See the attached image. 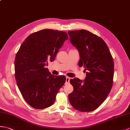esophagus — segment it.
<instances>
[{
  "instance_id": "obj_1",
  "label": "esophagus",
  "mask_w": 130,
  "mask_h": 130,
  "mask_svg": "<svg viewBox=\"0 0 130 130\" xmlns=\"http://www.w3.org/2000/svg\"><path fill=\"white\" fill-rule=\"evenodd\" d=\"M70 82V78L69 77H66V84H69Z\"/></svg>"
}]
</instances>
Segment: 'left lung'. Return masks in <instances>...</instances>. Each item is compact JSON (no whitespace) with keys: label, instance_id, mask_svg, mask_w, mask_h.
Masks as SVG:
<instances>
[{"label":"left lung","instance_id":"8db88e82","mask_svg":"<svg viewBox=\"0 0 130 130\" xmlns=\"http://www.w3.org/2000/svg\"><path fill=\"white\" fill-rule=\"evenodd\" d=\"M71 44L80 54V66L87 70L82 80H70L74 91L69 95L71 105L81 112L95 110L107 98L112 88L114 62L109 49L104 40L86 30L69 31Z\"/></svg>","mask_w":130,"mask_h":130}]
</instances>
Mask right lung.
I'll return each mask as SVG.
<instances>
[{
    "label": "right lung",
    "instance_id": "1",
    "mask_svg": "<svg viewBox=\"0 0 130 130\" xmlns=\"http://www.w3.org/2000/svg\"><path fill=\"white\" fill-rule=\"evenodd\" d=\"M69 39L67 33L43 29L26 38L15 59V77L23 98L36 109L51 106L66 81L65 76H54L47 68V62L55 59L59 49Z\"/></svg>",
    "mask_w": 130,
    "mask_h": 130
}]
</instances>
